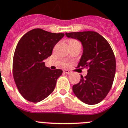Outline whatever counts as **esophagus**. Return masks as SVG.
I'll use <instances>...</instances> for the list:
<instances>
[{"label": "esophagus", "mask_w": 128, "mask_h": 128, "mask_svg": "<svg viewBox=\"0 0 128 128\" xmlns=\"http://www.w3.org/2000/svg\"><path fill=\"white\" fill-rule=\"evenodd\" d=\"M64 72L66 73V74H68V75H70V74H72V72L70 70H64Z\"/></svg>", "instance_id": "esophagus-1"}]
</instances>
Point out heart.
Segmentation results:
<instances>
[{"mask_svg": "<svg viewBox=\"0 0 128 128\" xmlns=\"http://www.w3.org/2000/svg\"><path fill=\"white\" fill-rule=\"evenodd\" d=\"M77 43H79L78 41L76 40H74V39H70L69 40V44L70 45H74V44H77Z\"/></svg>", "mask_w": 128, "mask_h": 128, "instance_id": "obj_1", "label": "heart"}]
</instances>
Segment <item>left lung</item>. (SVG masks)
I'll return each instance as SVG.
<instances>
[{
	"label": "left lung",
	"mask_w": 128,
	"mask_h": 128,
	"mask_svg": "<svg viewBox=\"0 0 128 128\" xmlns=\"http://www.w3.org/2000/svg\"><path fill=\"white\" fill-rule=\"evenodd\" d=\"M68 38L81 42L82 55L77 68H88L84 77L73 86V92L88 105L100 103L107 96L115 76L116 59L112 49L102 36L94 31L66 33Z\"/></svg>",
	"instance_id": "obj_1"
}]
</instances>
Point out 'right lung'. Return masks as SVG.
<instances>
[{
  "label": "right lung",
  "instance_id": "add662e5",
  "mask_svg": "<svg viewBox=\"0 0 128 128\" xmlns=\"http://www.w3.org/2000/svg\"><path fill=\"white\" fill-rule=\"evenodd\" d=\"M64 36V33L35 28L19 41L13 59V76L20 94L26 100L39 102L54 90L62 70L46 67L44 60L51 55L54 46Z\"/></svg>",
  "mask_w": 128,
  "mask_h": 128
}]
</instances>
